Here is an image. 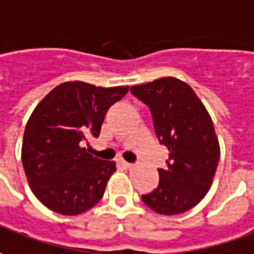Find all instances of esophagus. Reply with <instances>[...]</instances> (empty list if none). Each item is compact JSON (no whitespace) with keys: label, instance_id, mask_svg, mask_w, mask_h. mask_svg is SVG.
<instances>
[{"label":"esophagus","instance_id":"obj_1","mask_svg":"<svg viewBox=\"0 0 254 254\" xmlns=\"http://www.w3.org/2000/svg\"><path fill=\"white\" fill-rule=\"evenodd\" d=\"M119 165L122 166V168H125V169H129V168H132V165L127 162V160H119Z\"/></svg>","mask_w":254,"mask_h":254}]
</instances>
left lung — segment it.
<instances>
[{
  "label": "left lung",
  "instance_id": "left-lung-1",
  "mask_svg": "<svg viewBox=\"0 0 254 254\" xmlns=\"http://www.w3.org/2000/svg\"><path fill=\"white\" fill-rule=\"evenodd\" d=\"M146 104L155 133L169 150L166 169H158L159 185L142 194L143 203L160 215H179L209 192L220 158L212 118L192 88L166 76L130 88Z\"/></svg>",
  "mask_w": 254,
  "mask_h": 254
}]
</instances>
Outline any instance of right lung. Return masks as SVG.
Returning <instances> with one entry per match:
<instances>
[{
  "mask_svg": "<svg viewBox=\"0 0 254 254\" xmlns=\"http://www.w3.org/2000/svg\"><path fill=\"white\" fill-rule=\"evenodd\" d=\"M127 91L129 86L64 82L34 109L24 132L21 159L31 190L44 206L75 216L101 200L116 165L89 155L83 142L89 135L99 136L108 109Z\"/></svg>",
  "mask_w": 254,
  "mask_h": 254,
  "instance_id": "obj_1",
  "label": "right lung"
}]
</instances>
